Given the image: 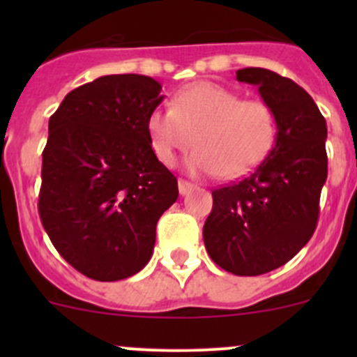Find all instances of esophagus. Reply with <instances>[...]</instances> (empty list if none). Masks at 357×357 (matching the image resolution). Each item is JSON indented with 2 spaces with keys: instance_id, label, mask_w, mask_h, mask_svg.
Masks as SVG:
<instances>
[{
  "instance_id": "esophagus-1",
  "label": "esophagus",
  "mask_w": 357,
  "mask_h": 357,
  "mask_svg": "<svg viewBox=\"0 0 357 357\" xmlns=\"http://www.w3.org/2000/svg\"><path fill=\"white\" fill-rule=\"evenodd\" d=\"M178 188H179V193H181V195H186V193H188L190 190L193 188V183H190V181H185V179H179V183H178Z\"/></svg>"
}]
</instances>
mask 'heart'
Wrapping results in <instances>:
<instances>
[{
	"label": "heart",
	"instance_id": "b5f03b06",
	"mask_svg": "<svg viewBox=\"0 0 357 357\" xmlns=\"http://www.w3.org/2000/svg\"><path fill=\"white\" fill-rule=\"evenodd\" d=\"M150 146L162 164L195 143L186 160L193 176L233 179L257 167L276 138V117L268 103L242 100L214 82H192L174 95L171 109L157 107L146 119Z\"/></svg>",
	"mask_w": 357,
	"mask_h": 357
}]
</instances>
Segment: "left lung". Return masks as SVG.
I'll list each match as a JSON object with an SVG mask.
<instances>
[{
	"instance_id": "1",
	"label": "left lung",
	"mask_w": 357,
	"mask_h": 357,
	"mask_svg": "<svg viewBox=\"0 0 357 357\" xmlns=\"http://www.w3.org/2000/svg\"><path fill=\"white\" fill-rule=\"evenodd\" d=\"M236 81L257 86L275 112V146L245 179L212 192L204 243L225 271L257 276L289 262L314 233L328 174L326 121L304 88L276 72L240 68Z\"/></svg>"
}]
</instances>
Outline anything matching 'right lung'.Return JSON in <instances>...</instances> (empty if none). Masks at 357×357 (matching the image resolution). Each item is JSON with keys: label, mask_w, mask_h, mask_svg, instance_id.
Listing matches in <instances>:
<instances>
[{"label": "right lung", "mask_w": 357, "mask_h": 357, "mask_svg": "<svg viewBox=\"0 0 357 357\" xmlns=\"http://www.w3.org/2000/svg\"><path fill=\"white\" fill-rule=\"evenodd\" d=\"M160 91L149 75H102L68 93L50 117L39 215L59 254L88 278L142 271L158 218L178 200V179L146 132Z\"/></svg>", "instance_id": "right-lung-1"}]
</instances>
